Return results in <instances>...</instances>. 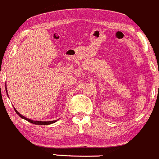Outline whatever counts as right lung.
Returning a JSON list of instances; mask_svg holds the SVG:
<instances>
[{
  "label": "right lung",
  "mask_w": 159,
  "mask_h": 159,
  "mask_svg": "<svg viewBox=\"0 0 159 159\" xmlns=\"http://www.w3.org/2000/svg\"><path fill=\"white\" fill-rule=\"evenodd\" d=\"M15 112L17 113V114H18V115L20 116V117H21V118L25 119V120H28V122H30V123H32L34 124V125H51V124H53L56 122V120H52V121H39V120H30V119L27 118V117H24V116H22L21 114H20L18 112V111H16L15 110Z\"/></svg>",
  "instance_id": "obj_1"
}]
</instances>
